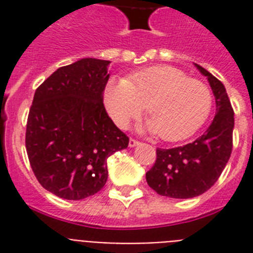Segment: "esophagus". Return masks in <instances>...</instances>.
I'll list each match as a JSON object with an SVG mask.
<instances>
[{
    "instance_id": "1",
    "label": "esophagus",
    "mask_w": 253,
    "mask_h": 253,
    "mask_svg": "<svg viewBox=\"0 0 253 253\" xmlns=\"http://www.w3.org/2000/svg\"><path fill=\"white\" fill-rule=\"evenodd\" d=\"M139 144H140V142L135 140V139H130V140H128V147H130V148H134V147L139 146Z\"/></svg>"
}]
</instances>
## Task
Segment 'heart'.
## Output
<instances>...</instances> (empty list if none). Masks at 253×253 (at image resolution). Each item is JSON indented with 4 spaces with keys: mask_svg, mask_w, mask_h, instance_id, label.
<instances>
[{
    "mask_svg": "<svg viewBox=\"0 0 253 253\" xmlns=\"http://www.w3.org/2000/svg\"><path fill=\"white\" fill-rule=\"evenodd\" d=\"M103 103L113 122L126 127L144 109L151 118L142 131L159 132L164 140L189 138L208 119L211 91L204 83L169 65H156L132 73L128 79H110L103 89Z\"/></svg>",
    "mask_w": 253,
    "mask_h": 253,
    "instance_id": "1",
    "label": "heart"
}]
</instances>
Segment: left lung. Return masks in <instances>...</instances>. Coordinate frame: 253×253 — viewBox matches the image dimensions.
Wrapping results in <instances>:
<instances>
[{"instance_id": "8db88e82", "label": "left lung", "mask_w": 253, "mask_h": 253, "mask_svg": "<svg viewBox=\"0 0 253 253\" xmlns=\"http://www.w3.org/2000/svg\"><path fill=\"white\" fill-rule=\"evenodd\" d=\"M215 97V117L205 134L193 143L156 150V163L146 173L147 184L160 196L193 198L211 188L223 172L232 151L234 110L224 85L196 64Z\"/></svg>"}]
</instances>
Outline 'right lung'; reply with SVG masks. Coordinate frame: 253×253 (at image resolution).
<instances>
[{
  "mask_svg": "<svg viewBox=\"0 0 253 253\" xmlns=\"http://www.w3.org/2000/svg\"><path fill=\"white\" fill-rule=\"evenodd\" d=\"M109 60L80 59L38 87L26 128V150L39 184L64 200H84L107 180V159L128 146L109 118L103 89Z\"/></svg>",
  "mask_w": 253,
  "mask_h": 253,
  "instance_id": "add662e5",
  "label": "right lung"
}]
</instances>
